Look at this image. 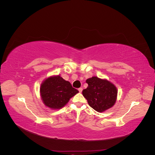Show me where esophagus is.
I'll return each mask as SVG.
<instances>
[{
    "instance_id": "esophagus-1",
    "label": "esophagus",
    "mask_w": 155,
    "mask_h": 155,
    "mask_svg": "<svg viewBox=\"0 0 155 155\" xmlns=\"http://www.w3.org/2000/svg\"><path fill=\"white\" fill-rule=\"evenodd\" d=\"M78 91H79V92H82V91H83V88H82L81 87L79 88H78Z\"/></svg>"
}]
</instances>
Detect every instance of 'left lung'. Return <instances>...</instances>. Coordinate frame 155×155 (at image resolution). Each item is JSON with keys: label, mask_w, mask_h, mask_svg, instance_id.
<instances>
[{"label": "left lung", "mask_w": 155, "mask_h": 155, "mask_svg": "<svg viewBox=\"0 0 155 155\" xmlns=\"http://www.w3.org/2000/svg\"><path fill=\"white\" fill-rule=\"evenodd\" d=\"M86 82L88 87L82 94L92 109L101 112L114 105L118 92L113 84L97 77L87 79Z\"/></svg>", "instance_id": "left-lung-1"}]
</instances>
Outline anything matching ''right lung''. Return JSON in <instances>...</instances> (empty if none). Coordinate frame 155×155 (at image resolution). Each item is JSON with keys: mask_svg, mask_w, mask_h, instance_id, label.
<instances>
[{"mask_svg": "<svg viewBox=\"0 0 155 155\" xmlns=\"http://www.w3.org/2000/svg\"><path fill=\"white\" fill-rule=\"evenodd\" d=\"M40 91L45 105L54 109L62 108L68 102L70 97L79 92L69 81L59 76L46 79L42 83Z\"/></svg>", "mask_w": 155, "mask_h": 155, "instance_id": "add662e5", "label": "right lung"}]
</instances>
